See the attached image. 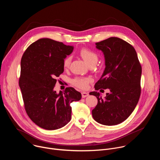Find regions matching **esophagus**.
Masks as SVG:
<instances>
[{"label": "esophagus", "instance_id": "1", "mask_svg": "<svg viewBox=\"0 0 160 160\" xmlns=\"http://www.w3.org/2000/svg\"><path fill=\"white\" fill-rule=\"evenodd\" d=\"M88 96V93L85 92H82V97L83 98H86V97H87Z\"/></svg>", "mask_w": 160, "mask_h": 160}]
</instances>
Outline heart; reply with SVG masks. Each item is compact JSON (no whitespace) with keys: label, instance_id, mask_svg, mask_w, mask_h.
Returning <instances> with one entry per match:
<instances>
[{"label":"heart","instance_id":"b5f03b06","mask_svg":"<svg viewBox=\"0 0 160 160\" xmlns=\"http://www.w3.org/2000/svg\"><path fill=\"white\" fill-rule=\"evenodd\" d=\"M80 55L82 58L85 60V61L88 64H96L98 60V54L93 51L90 50V49L83 48H82L79 51ZM71 57L68 56L63 61V68L64 69H68L70 66L71 63ZM92 81V79L90 77H78L73 78L72 80V83L73 85L85 89L87 88L88 83Z\"/></svg>","mask_w":160,"mask_h":160}]
</instances>
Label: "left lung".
<instances>
[{
  "instance_id": "8db88e82",
  "label": "left lung",
  "mask_w": 160,
  "mask_h": 160,
  "mask_svg": "<svg viewBox=\"0 0 160 160\" xmlns=\"http://www.w3.org/2000/svg\"><path fill=\"white\" fill-rule=\"evenodd\" d=\"M96 44L104 53L106 68L94 88H109L110 92L104 99L99 92L89 93L98 101L92 117L102 125H115L125 121L138 103L142 67L133 47L120 38L110 37Z\"/></svg>"
}]
</instances>
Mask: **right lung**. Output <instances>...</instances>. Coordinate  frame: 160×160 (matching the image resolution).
I'll return each mask as SVG.
<instances>
[{"mask_svg":"<svg viewBox=\"0 0 160 160\" xmlns=\"http://www.w3.org/2000/svg\"><path fill=\"white\" fill-rule=\"evenodd\" d=\"M73 48L50 38L32 43L22 54L19 85L25 109L38 127L56 130L72 118L73 101L80 100L81 93L66 87L59 94L54 90L57 78L63 73V61Z\"/></svg>","mask_w":160,"mask_h":160,"instance_id":"add662e5","label":"right lung"}]
</instances>
